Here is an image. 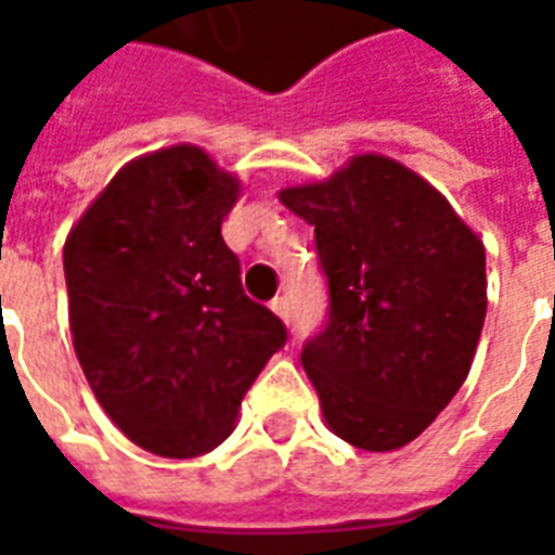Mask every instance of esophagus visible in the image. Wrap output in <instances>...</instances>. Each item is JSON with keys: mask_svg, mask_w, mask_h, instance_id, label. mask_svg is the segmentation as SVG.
I'll use <instances>...</instances> for the list:
<instances>
[{"mask_svg": "<svg viewBox=\"0 0 555 555\" xmlns=\"http://www.w3.org/2000/svg\"><path fill=\"white\" fill-rule=\"evenodd\" d=\"M270 309H273V312H276L279 318H282V321L288 324V321H291V309H288V300H285V297H273V302H270Z\"/></svg>", "mask_w": 555, "mask_h": 555, "instance_id": "34e87169", "label": "esophagus"}]
</instances>
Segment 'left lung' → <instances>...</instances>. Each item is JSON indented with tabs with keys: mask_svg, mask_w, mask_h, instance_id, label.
Masks as SVG:
<instances>
[{
	"mask_svg": "<svg viewBox=\"0 0 555 555\" xmlns=\"http://www.w3.org/2000/svg\"><path fill=\"white\" fill-rule=\"evenodd\" d=\"M279 202L314 225L330 285L324 333L300 357L324 422L357 449L396 452L469 374L488 312L485 243L440 190L384 154L285 186Z\"/></svg>",
	"mask_w": 555,
	"mask_h": 555,
	"instance_id": "8db88e82",
	"label": "left lung"
}]
</instances>
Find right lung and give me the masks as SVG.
Returning a JSON list of instances; mask_svg holds the SVG:
<instances>
[{
	"instance_id": "add662e5",
	"label": "right lung",
	"mask_w": 555,
	"mask_h": 555,
	"mask_svg": "<svg viewBox=\"0 0 555 555\" xmlns=\"http://www.w3.org/2000/svg\"><path fill=\"white\" fill-rule=\"evenodd\" d=\"M241 181L195 145L130 159L65 241L74 350L98 404L159 457H198L234 428L285 324L241 285L222 219Z\"/></svg>"
}]
</instances>
